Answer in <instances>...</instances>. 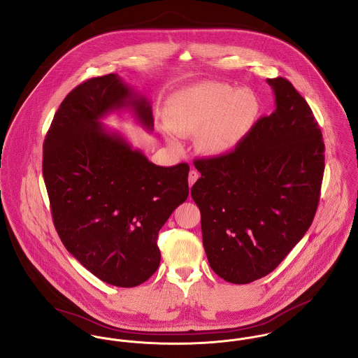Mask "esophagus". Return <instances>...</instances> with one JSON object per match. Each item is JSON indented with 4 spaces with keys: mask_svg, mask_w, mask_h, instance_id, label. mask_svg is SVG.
<instances>
[{
    "mask_svg": "<svg viewBox=\"0 0 358 358\" xmlns=\"http://www.w3.org/2000/svg\"><path fill=\"white\" fill-rule=\"evenodd\" d=\"M200 177L199 171L197 170H191L189 171V176H188V182H189V187H192L193 184L197 181V178Z\"/></svg>",
    "mask_w": 358,
    "mask_h": 358,
    "instance_id": "obj_1",
    "label": "esophagus"
}]
</instances>
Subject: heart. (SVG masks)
<instances>
[{"mask_svg": "<svg viewBox=\"0 0 358 358\" xmlns=\"http://www.w3.org/2000/svg\"><path fill=\"white\" fill-rule=\"evenodd\" d=\"M259 114L257 98L223 83H203L173 95L166 105L169 128L180 136H196V148L207 157L233 151L247 136Z\"/></svg>", "mask_w": 358, "mask_h": 358, "instance_id": "b5f03b06", "label": "heart"}]
</instances>
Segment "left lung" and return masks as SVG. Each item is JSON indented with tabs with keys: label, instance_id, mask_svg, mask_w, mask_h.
Listing matches in <instances>:
<instances>
[{
	"label": "left lung",
	"instance_id": "8db88e82",
	"mask_svg": "<svg viewBox=\"0 0 358 358\" xmlns=\"http://www.w3.org/2000/svg\"><path fill=\"white\" fill-rule=\"evenodd\" d=\"M275 110L229 154L196 159L191 194L214 273L244 285L274 271L301 240L317 210L324 141L293 84L267 79Z\"/></svg>",
	"mask_w": 358,
	"mask_h": 358
}]
</instances>
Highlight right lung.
<instances>
[{"label":"right lung","instance_id":"obj_1","mask_svg":"<svg viewBox=\"0 0 358 358\" xmlns=\"http://www.w3.org/2000/svg\"><path fill=\"white\" fill-rule=\"evenodd\" d=\"M124 109L152 131L148 99L117 73L72 90L43 141L42 171L68 252L101 280L135 287L159 267L158 233L189 194V166L154 165L101 122Z\"/></svg>","mask_w":358,"mask_h":358}]
</instances>
